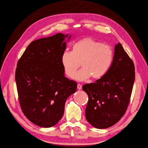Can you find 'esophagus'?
I'll return each instance as SVG.
<instances>
[{
    "instance_id": "34e87169",
    "label": "esophagus",
    "mask_w": 148,
    "mask_h": 148,
    "mask_svg": "<svg viewBox=\"0 0 148 148\" xmlns=\"http://www.w3.org/2000/svg\"><path fill=\"white\" fill-rule=\"evenodd\" d=\"M77 89H79V90H80V89H82V85L80 84H78L77 85Z\"/></svg>"
}]
</instances>
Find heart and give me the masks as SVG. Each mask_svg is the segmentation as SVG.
<instances>
[{"mask_svg": "<svg viewBox=\"0 0 148 148\" xmlns=\"http://www.w3.org/2000/svg\"><path fill=\"white\" fill-rule=\"evenodd\" d=\"M114 59V52L110 46L91 38L79 40L72 46V51H65L61 57L66 75L74 78L80 63L83 69L76 75L79 81L90 77L99 79L108 72Z\"/></svg>", "mask_w": 148, "mask_h": 148, "instance_id": "obj_1", "label": "heart"}]
</instances>
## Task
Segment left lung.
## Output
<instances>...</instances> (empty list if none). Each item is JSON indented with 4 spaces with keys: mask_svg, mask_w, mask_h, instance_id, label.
I'll use <instances>...</instances> for the list:
<instances>
[{
    "mask_svg": "<svg viewBox=\"0 0 148 148\" xmlns=\"http://www.w3.org/2000/svg\"><path fill=\"white\" fill-rule=\"evenodd\" d=\"M113 62L104 77L82 89L88 96L85 115L96 128L117 123L128 106L135 78V65L120 43L116 44Z\"/></svg>",
    "mask_w": 148,
    "mask_h": 148,
    "instance_id": "obj_1",
    "label": "left lung"
}]
</instances>
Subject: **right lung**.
<instances>
[{"mask_svg": "<svg viewBox=\"0 0 148 148\" xmlns=\"http://www.w3.org/2000/svg\"><path fill=\"white\" fill-rule=\"evenodd\" d=\"M69 35L58 33L31 42L18 61L15 81L21 109L39 127L59 122L67 98L77 90V83L65 77L61 62Z\"/></svg>", "mask_w": 148, "mask_h": 148, "instance_id": "right-lung-1", "label": "right lung"}]
</instances>
